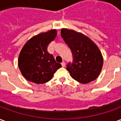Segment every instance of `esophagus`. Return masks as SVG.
<instances>
[{"label": "esophagus", "mask_w": 121, "mask_h": 121, "mask_svg": "<svg viewBox=\"0 0 121 121\" xmlns=\"http://www.w3.org/2000/svg\"><path fill=\"white\" fill-rule=\"evenodd\" d=\"M61 64V65H62V67H65V63L64 61H62Z\"/></svg>", "instance_id": "esophagus-1"}]
</instances>
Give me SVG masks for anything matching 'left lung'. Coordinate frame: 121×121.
I'll list each match as a JSON object with an SVG mask.
<instances>
[{"mask_svg": "<svg viewBox=\"0 0 121 121\" xmlns=\"http://www.w3.org/2000/svg\"><path fill=\"white\" fill-rule=\"evenodd\" d=\"M61 35L73 56V63L67 65L71 77L84 84L96 80L103 66V57L97 45L86 35L74 30L61 28Z\"/></svg>", "mask_w": 121, "mask_h": 121, "instance_id": "obj_1", "label": "left lung"}]
</instances>
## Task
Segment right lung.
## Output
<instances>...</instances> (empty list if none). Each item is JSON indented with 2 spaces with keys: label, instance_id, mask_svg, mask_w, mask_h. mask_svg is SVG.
Segmentation results:
<instances>
[{
  "label": "right lung",
  "instance_id": "add662e5",
  "mask_svg": "<svg viewBox=\"0 0 121 121\" xmlns=\"http://www.w3.org/2000/svg\"><path fill=\"white\" fill-rule=\"evenodd\" d=\"M57 35L56 29L35 35L26 43L20 52L18 66L26 80L35 84H44L52 78L61 67L57 63L47 47Z\"/></svg>",
  "mask_w": 121,
  "mask_h": 121
}]
</instances>
